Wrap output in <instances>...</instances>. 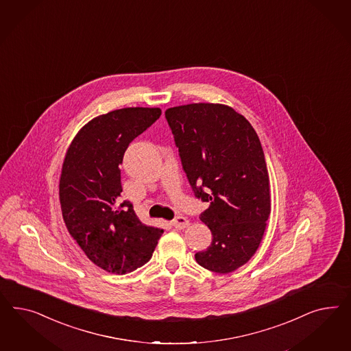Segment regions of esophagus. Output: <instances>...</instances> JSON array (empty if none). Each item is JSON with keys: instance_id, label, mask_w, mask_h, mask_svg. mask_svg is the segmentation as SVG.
I'll return each mask as SVG.
<instances>
[{"instance_id": "1", "label": "esophagus", "mask_w": 351, "mask_h": 351, "mask_svg": "<svg viewBox=\"0 0 351 351\" xmlns=\"http://www.w3.org/2000/svg\"><path fill=\"white\" fill-rule=\"evenodd\" d=\"M171 225L176 229H185L188 225H189V220L184 216H178L175 220L171 221Z\"/></svg>"}]
</instances>
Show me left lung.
<instances>
[{
  "label": "left lung",
  "mask_w": 351,
  "mask_h": 351,
  "mask_svg": "<svg viewBox=\"0 0 351 351\" xmlns=\"http://www.w3.org/2000/svg\"><path fill=\"white\" fill-rule=\"evenodd\" d=\"M182 169L197 198L210 202L199 219L213 243L195 254L204 269L228 274L255 255L271 211L260 138L232 106L193 103L166 110Z\"/></svg>",
  "instance_id": "obj_1"
}]
</instances>
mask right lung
I'll use <instances>...</instances> for the list:
<instances>
[{
	"instance_id": "1",
	"label": "right lung",
	"mask_w": 351,
	"mask_h": 351,
	"mask_svg": "<svg viewBox=\"0 0 351 351\" xmlns=\"http://www.w3.org/2000/svg\"><path fill=\"white\" fill-rule=\"evenodd\" d=\"M160 108H122L88 121L64 157L59 199L64 223L86 256L108 273L126 274L147 264L163 229L138 220L121 202V170L128 144L152 126Z\"/></svg>"
}]
</instances>
